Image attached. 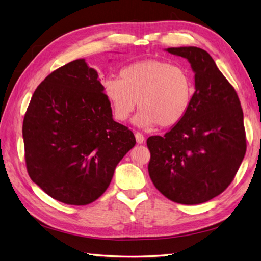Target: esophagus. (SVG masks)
I'll return each instance as SVG.
<instances>
[{
  "mask_svg": "<svg viewBox=\"0 0 261 261\" xmlns=\"http://www.w3.org/2000/svg\"><path fill=\"white\" fill-rule=\"evenodd\" d=\"M135 138H136L137 144H143L144 141H145V138H144V135L142 134V133H136Z\"/></svg>",
  "mask_w": 261,
  "mask_h": 261,
  "instance_id": "obj_1",
  "label": "esophagus"
}]
</instances>
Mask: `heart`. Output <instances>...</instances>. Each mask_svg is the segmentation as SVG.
Wrapping results in <instances>:
<instances>
[{
    "mask_svg": "<svg viewBox=\"0 0 261 261\" xmlns=\"http://www.w3.org/2000/svg\"><path fill=\"white\" fill-rule=\"evenodd\" d=\"M102 90L118 121L128 119L136 107L134 124L148 128L177 125L187 116L194 86L184 69L160 60H143L126 66L119 78H107Z\"/></svg>",
    "mask_w": 261,
    "mask_h": 261,
    "instance_id": "1",
    "label": "heart"
}]
</instances>
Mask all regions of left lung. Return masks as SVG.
I'll list each match as a JSON object with an SVG mask.
<instances>
[{
    "label": "left lung",
    "mask_w": 261,
    "mask_h": 261,
    "mask_svg": "<svg viewBox=\"0 0 261 261\" xmlns=\"http://www.w3.org/2000/svg\"><path fill=\"white\" fill-rule=\"evenodd\" d=\"M165 51L190 62L195 90L183 120L164 136L147 138L148 173L155 188L171 201L204 203L229 187L245 158L244 113L234 88L205 50Z\"/></svg>",
    "instance_id": "1"
}]
</instances>
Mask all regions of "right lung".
<instances>
[{"mask_svg":"<svg viewBox=\"0 0 261 261\" xmlns=\"http://www.w3.org/2000/svg\"><path fill=\"white\" fill-rule=\"evenodd\" d=\"M22 134L32 181L71 205L99 198L136 144L134 134L113 119L98 72L85 59L57 69L38 86Z\"/></svg>","mask_w":261,"mask_h":261,"instance_id":"add662e5","label":"right lung"}]
</instances>
